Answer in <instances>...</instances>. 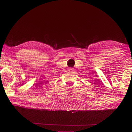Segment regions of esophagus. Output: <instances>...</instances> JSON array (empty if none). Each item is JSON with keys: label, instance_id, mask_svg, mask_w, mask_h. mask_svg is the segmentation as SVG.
Instances as JSON below:
<instances>
[{"label": "esophagus", "instance_id": "obj_1", "mask_svg": "<svg viewBox=\"0 0 132 132\" xmlns=\"http://www.w3.org/2000/svg\"><path fill=\"white\" fill-rule=\"evenodd\" d=\"M73 71H74V69H72V68H70V69H69V71L70 72H72Z\"/></svg>", "mask_w": 132, "mask_h": 132}]
</instances>
